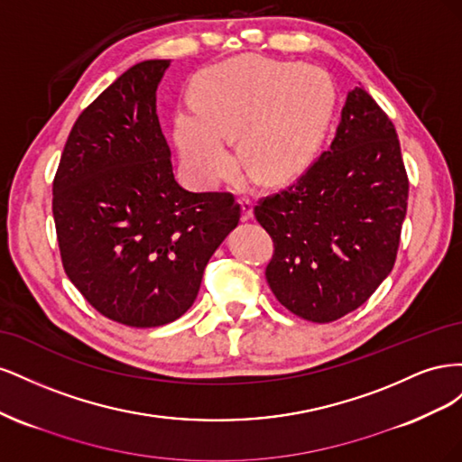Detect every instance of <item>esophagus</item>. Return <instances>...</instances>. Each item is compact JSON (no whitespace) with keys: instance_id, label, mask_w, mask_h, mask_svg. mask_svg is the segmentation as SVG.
I'll return each instance as SVG.
<instances>
[{"instance_id":"1","label":"esophagus","mask_w":462,"mask_h":462,"mask_svg":"<svg viewBox=\"0 0 462 462\" xmlns=\"http://www.w3.org/2000/svg\"><path fill=\"white\" fill-rule=\"evenodd\" d=\"M241 209H243V219H253L254 217V206L248 199H241Z\"/></svg>"}]
</instances>
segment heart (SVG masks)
<instances>
[{
  "label": "heart",
  "instance_id": "heart-1",
  "mask_svg": "<svg viewBox=\"0 0 462 462\" xmlns=\"http://www.w3.org/2000/svg\"><path fill=\"white\" fill-rule=\"evenodd\" d=\"M335 106V85L316 65L241 58L204 73L199 104L177 111L175 141L192 183L212 189L231 170L229 138L239 133L241 156L283 183L314 160Z\"/></svg>",
  "mask_w": 462,
  "mask_h": 462
}]
</instances>
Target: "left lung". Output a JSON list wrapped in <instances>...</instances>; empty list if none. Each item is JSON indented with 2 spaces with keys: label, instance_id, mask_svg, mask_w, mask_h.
Wrapping results in <instances>:
<instances>
[{
  "label": "left lung",
  "instance_id": "8db88e82",
  "mask_svg": "<svg viewBox=\"0 0 462 462\" xmlns=\"http://www.w3.org/2000/svg\"><path fill=\"white\" fill-rule=\"evenodd\" d=\"M407 199L393 123L356 87L329 150L254 208L273 239L265 279L275 299L316 324L356 310L393 270Z\"/></svg>",
  "mask_w": 462,
  "mask_h": 462
}]
</instances>
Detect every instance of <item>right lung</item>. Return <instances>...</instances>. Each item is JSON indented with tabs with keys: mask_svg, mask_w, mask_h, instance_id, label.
Here are the masks:
<instances>
[{
	"mask_svg": "<svg viewBox=\"0 0 462 462\" xmlns=\"http://www.w3.org/2000/svg\"><path fill=\"white\" fill-rule=\"evenodd\" d=\"M170 60L133 65L75 121L53 179L67 277L102 316L158 328L197 299L208 260L239 226L229 192H189L156 111Z\"/></svg>",
	"mask_w": 462,
	"mask_h": 462,
	"instance_id": "right-lung-1",
	"label": "right lung"
}]
</instances>
